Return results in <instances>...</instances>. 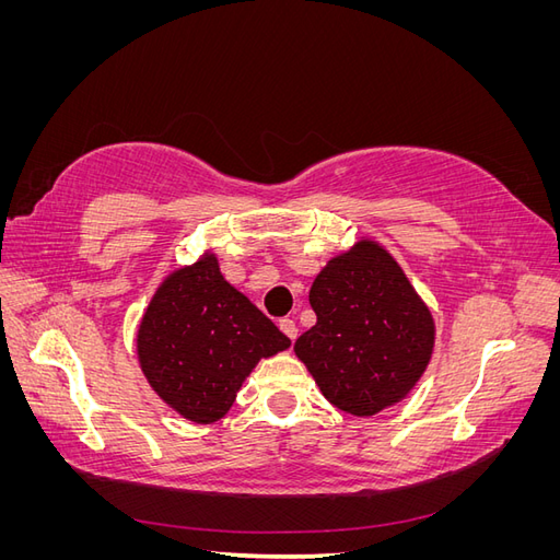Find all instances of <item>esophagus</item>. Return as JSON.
<instances>
[{
    "label": "esophagus",
    "instance_id": "1",
    "mask_svg": "<svg viewBox=\"0 0 560 560\" xmlns=\"http://www.w3.org/2000/svg\"><path fill=\"white\" fill-rule=\"evenodd\" d=\"M280 331L290 338V341H294V338L299 336V327L294 325V319H290V317H284V319H280Z\"/></svg>",
    "mask_w": 560,
    "mask_h": 560
}]
</instances>
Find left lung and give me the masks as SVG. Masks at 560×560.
Wrapping results in <instances>:
<instances>
[{"mask_svg":"<svg viewBox=\"0 0 560 560\" xmlns=\"http://www.w3.org/2000/svg\"><path fill=\"white\" fill-rule=\"evenodd\" d=\"M315 325L294 352L338 409L369 418L399 404L434 352L432 311L378 241L360 238L313 280Z\"/></svg>","mask_w":560,"mask_h":560,"instance_id":"8db88e82","label":"left lung"}]
</instances>
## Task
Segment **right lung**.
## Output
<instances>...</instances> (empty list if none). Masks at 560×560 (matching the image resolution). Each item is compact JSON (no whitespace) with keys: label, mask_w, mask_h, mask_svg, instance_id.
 Returning <instances> with one entry per match:
<instances>
[{"label":"right lung","mask_w":560,"mask_h":560,"mask_svg":"<svg viewBox=\"0 0 560 560\" xmlns=\"http://www.w3.org/2000/svg\"><path fill=\"white\" fill-rule=\"evenodd\" d=\"M290 346L222 276L212 249L161 280L135 336L149 387L196 425L222 420L252 369Z\"/></svg>","instance_id":"obj_1"}]
</instances>
